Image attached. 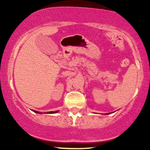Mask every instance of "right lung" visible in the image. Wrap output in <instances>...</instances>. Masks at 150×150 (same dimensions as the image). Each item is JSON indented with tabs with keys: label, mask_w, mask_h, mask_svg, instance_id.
<instances>
[{
	"label": "right lung",
	"mask_w": 150,
	"mask_h": 150,
	"mask_svg": "<svg viewBox=\"0 0 150 150\" xmlns=\"http://www.w3.org/2000/svg\"><path fill=\"white\" fill-rule=\"evenodd\" d=\"M33 111H34L35 112H36V113H40V112H38L36 111V110H33ZM58 112V110H57V111H51V112H48L47 113H56V112Z\"/></svg>",
	"instance_id": "obj_1"
}]
</instances>
